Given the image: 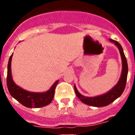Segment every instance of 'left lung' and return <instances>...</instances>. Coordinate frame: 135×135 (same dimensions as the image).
I'll use <instances>...</instances> for the list:
<instances>
[{
	"instance_id": "left-lung-1",
	"label": "left lung",
	"mask_w": 135,
	"mask_h": 135,
	"mask_svg": "<svg viewBox=\"0 0 135 135\" xmlns=\"http://www.w3.org/2000/svg\"><path fill=\"white\" fill-rule=\"evenodd\" d=\"M109 41L112 43H114V45L118 48L119 51H120L122 59V65L121 76L118 83L111 90L107 92L106 93L96 97H86L81 95L76 89V86L74 85V90L76 96L78 97V98L82 103L89 105L93 106V107H104V106L108 105L113 101H115L116 99L118 98L119 97H120V95L124 90L125 86H126L127 75H128V64H127V61L124 53L123 49L118 42L112 40V39H109Z\"/></svg>"
}]
</instances>
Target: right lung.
<instances>
[{"mask_svg":"<svg viewBox=\"0 0 135 135\" xmlns=\"http://www.w3.org/2000/svg\"><path fill=\"white\" fill-rule=\"evenodd\" d=\"M13 54L9 58L7 66V84L9 93L14 99L25 107L29 108H38L50 104L54 97L55 90L59 80H57L47 91L44 93H34L24 90L14 82L11 74V60Z\"/></svg>","mask_w":135,"mask_h":135,"instance_id":"add662e5","label":"right lung"}]
</instances>
